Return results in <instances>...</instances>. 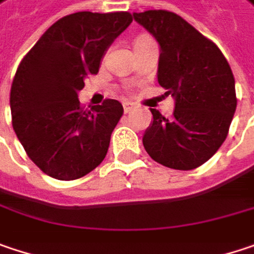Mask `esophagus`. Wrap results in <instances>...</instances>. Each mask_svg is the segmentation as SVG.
Wrapping results in <instances>:
<instances>
[{
    "label": "esophagus",
    "instance_id": "1",
    "mask_svg": "<svg viewBox=\"0 0 254 254\" xmlns=\"http://www.w3.org/2000/svg\"><path fill=\"white\" fill-rule=\"evenodd\" d=\"M133 110H134V107H133L131 104H128V102H126V104H124V113H126V114L131 113Z\"/></svg>",
    "mask_w": 254,
    "mask_h": 254
}]
</instances>
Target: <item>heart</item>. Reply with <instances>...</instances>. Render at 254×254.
Here are the masks:
<instances>
[{"label": "heart", "instance_id": "b5f03b06", "mask_svg": "<svg viewBox=\"0 0 254 254\" xmlns=\"http://www.w3.org/2000/svg\"><path fill=\"white\" fill-rule=\"evenodd\" d=\"M143 39H146V37H143ZM138 40H141V39H138Z\"/></svg>", "mask_w": 254, "mask_h": 254}]
</instances>
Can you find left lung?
<instances>
[{"instance_id": "left-lung-1", "label": "left lung", "mask_w": 254, "mask_h": 254, "mask_svg": "<svg viewBox=\"0 0 254 254\" xmlns=\"http://www.w3.org/2000/svg\"><path fill=\"white\" fill-rule=\"evenodd\" d=\"M160 45L157 81L176 104L171 118L150 110L143 146L154 162L178 171L204 165L224 143L237 107L234 75L212 40L166 9L134 12Z\"/></svg>"}]
</instances>
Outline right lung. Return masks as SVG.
Segmentation results:
<instances>
[{"instance_id":"add662e5","label":"right lung","mask_w":254,"mask_h":254,"mask_svg":"<svg viewBox=\"0 0 254 254\" xmlns=\"http://www.w3.org/2000/svg\"><path fill=\"white\" fill-rule=\"evenodd\" d=\"M133 21L127 11H81L45 31L17 67L11 85L12 128L33 163L59 181L94 171L123 116L117 100L85 110L78 92L98 73L105 50Z\"/></svg>"}]
</instances>
